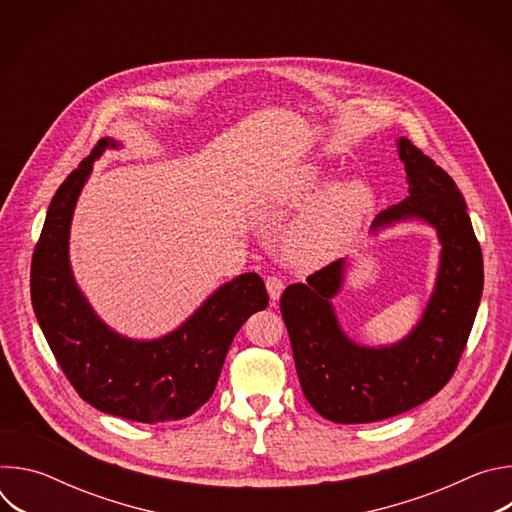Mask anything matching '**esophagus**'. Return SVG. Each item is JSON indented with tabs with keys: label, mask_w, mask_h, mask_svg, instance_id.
<instances>
[{
	"label": "esophagus",
	"mask_w": 512,
	"mask_h": 512,
	"mask_svg": "<svg viewBox=\"0 0 512 512\" xmlns=\"http://www.w3.org/2000/svg\"><path fill=\"white\" fill-rule=\"evenodd\" d=\"M265 285H267V294H269V298H271V302L275 304L277 300H279V296H281V291H283V279L279 277V275H269L267 279H265Z\"/></svg>",
	"instance_id": "34e87169"
}]
</instances>
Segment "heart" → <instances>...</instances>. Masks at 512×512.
Instances as JSON below:
<instances>
[{"label": "heart", "mask_w": 512, "mask_h": 512, "mask_svg": "<svg viewBox=\"0 0 512 512\" xmlns=\"http://www.w3.org/2000/svg\"><path fill=\"white\" fill-rule=\"evenodd\" d=\"M316 172H304L281 194L287 208L306 206L318 192ZM373 204L371 188L360 180L330 186L291 227L285 241L289 259L298 265H318L334 259L356 235L364 214Z\"/></svg>", "instance_id": "heart-1"}]
</instances>
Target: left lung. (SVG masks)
<instances>
[{"mask_svg": "<svg viewBox=\"0 0 512 512\" xmlns=\"http://www.w3.org/2000/svg\"><path fill=\"white\" fill-rule=\"evenodd\" d=\"M409 196L377 214L373 231L421 218L440 237L435 289L413 332L393 346L367 348L338 326L332 298L344 259L285 287L279 308L310 405L334 423H373L405 413L442 391L458 369L484 287L480 243L456 182L407 139H399Z\"/></svg>", "mask_w": 512, "mask_h": 512, "instance_id": "obj_1", "label": "left lung"}]
</instances>
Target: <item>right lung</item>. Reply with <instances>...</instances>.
<instances>
[{
	"label": "right lung",
	"instance_id": "right-lung-1",
	"mask_svg": "<svg viewBox=\"0 0 512 512\" xmlns=\"http://www.w3.org/2000/svg\"><path fill=\"white\" fill-rule=\"evenodd\" d=\"M105 148L117 143L99 139L48 206L30 269L34 314L62 373L89 405L139 423L178 421L210 399L235 334L251 314L267 308L269 296L257 273H243L164 338L129 340L105 326L68 263L72 212Z\"/></svg>",
	"mask_w": 512,
	"mask_h": 512
}]
</instances>
